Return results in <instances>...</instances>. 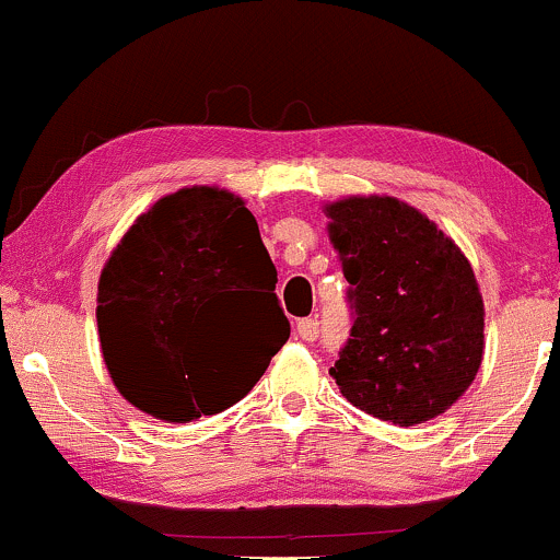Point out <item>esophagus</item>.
Here are the masks:
<instances>
[{
	"label": "esophagus",
	"instance_id": "esophagus-1",
	"mask_svg": "<svg viewBox=\"0 0 560 560\" xmlns=\"http://www.w3.org/2000/svg\"><path fill=\"white\" fill-rule=\"evenodd\" d=\"M298 335L311 343V340L319 338V322H316V319H300L298 322Z\"/></svg>",
	"mask_w": 560,
	"mask_h": 560
}]
</instances>
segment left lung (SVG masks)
Wrapping results in <instances>:
<instances>
[{
    "instance_id": "obj_1",
    "label": "left lung",
    "mask_w": 560,
    "mask_h": 560,
    "mask_svg": "<svg viewBox=\"0 0 560 560\" xmlns=\"http://www.w3.org/2000/svg\"><path fill=\"white\" fill-rule=\"evenodd\" d=\"M327 217L354 319L329 368L340 394L399 427L445 413L482 359V298L467 257L397 198H346Z\"/></svg>"
}]
</instances>
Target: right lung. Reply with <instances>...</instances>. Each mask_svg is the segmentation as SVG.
<instances>
[{"label":"right lung","instance_id":"obj_1","mask_svg":"<svg viewBox=\"0 0 560 560\" xmlns=\"http://www.w3.org/2000/svg\"><path fill=\"white\" fill-rule=\"evenodd\" d=\"M276 265L241 198L185 187L122 235L98 279L104 362L122 397L185 423L231 408L290 338ZM258 292L241 315L233 291Z\"/></svg>","mask_w":560,"mask_h":560}]
</instances>
